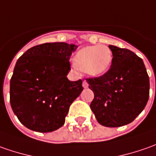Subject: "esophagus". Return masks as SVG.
<instances>
[{
  "instance_id": "34e87169",
  "label": "esophagus",
  "mask_w": 156,
  "mask_h": 156,
  "mask_svg": "<svg viewBox=\"0 0 156 156\" xmlns=\"http://www.w3.org/2000/svg\"><path fill=\"white\" fill-rule=\"evenodd\" d=\"M89 84L88 83H87V81L86 80H83V88H88Z\"/></svg>"
}]
</instances>
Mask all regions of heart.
<instances>
[{"label":"heart","mask_w":156,"mask_h":156,"mask_svg":"<svg viewBox=\"0 0 156 156\" xmlns=\"http://www.w3.org/2000/svg\"><path fill=\"white\" fill-rule=\"evenodd\" d=\"M112 51L105 45L81 48L74 57V64L90 76L98 77L105 73L112 63Z\"/></svg>","instance_id":"heart-1"}]
</instances>
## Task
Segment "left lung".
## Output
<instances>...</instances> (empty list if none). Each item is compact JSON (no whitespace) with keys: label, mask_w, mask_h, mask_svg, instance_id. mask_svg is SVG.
Returning a JSON list of instances; mask_svg holds the SVG:
<instances>
[{"label":"left lung","mask_w":156,"mask_h":156,"mask_svg":"<svg viewBox=\"0 0 156 156\" xmlns=\"http://www.w3.org/2000/svg\"><path fill=\"white\" fill-rule=\"evenodd\" d=\"M109 47L113 58L108 72L85 79L94 93L90 106L98 122L115 128L130 123L145 108L149 78L140 57L125 48Z\"/></svg>","instance_id":"8db88e82"}]
</instances>
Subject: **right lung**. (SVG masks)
Wrapping results in <instances>:
<instances>
[{
  "label": "right lung",
  "mask_w": 156,
  "mask_h": 156,
  "mask_svg": "<svg viewBox=\"0 0 156 156\" xmlns=\"http://www.w3.org/2000/svg\"><path fill=\"white\" fill-rule=\"evenodd\" d=\"M78 46L45 43L20 57L10 79V105L31 130L51 132L65 123L70 105L83 90V81H70V57Z\"/></svg>",
  "instance_id": "add662e5"
}]
</instances>
